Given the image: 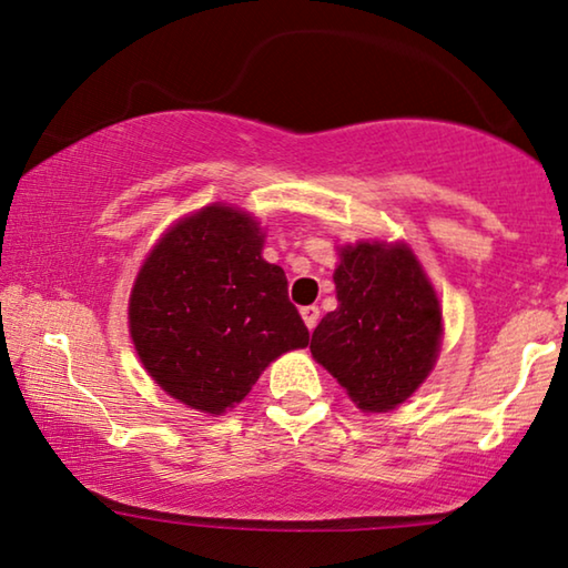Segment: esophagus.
Segmentation results:
<instances>
[{"label": "esophagus", "mask_w": 568, "mask_h": 568, "mask_svg": "<svg viewBox=\"0 0 568 568\" xmlns=\"http://www.w3.org/2000/svg\"><path fill=\"white\" fill-rule=\"evenodd\" d=\"M301 316L305 321V326H308V331H313L318 326V318H321L318 305H305V308H301Z\"/></svg>", "instance_id": "1"}]
</instances>
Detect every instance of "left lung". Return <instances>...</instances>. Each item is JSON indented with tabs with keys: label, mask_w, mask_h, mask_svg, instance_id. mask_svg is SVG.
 Returning <instances> with one entry per match:
<instances>
[{
	"label": "left lung",
	"mask_w": 568,
	"mask_h": 568,
	"mask_svg": "<svg viewBox=\"0 0 568 568\" xmlns=\"http://www.w3.org/2000/svg\"><path fill=\"white\" fill-rule=\"evenodd\" d=\"M338 257V308L313 331L311 354L358 409H394L437 362L443 308L404 242H356Z\"/></svg>",
	"instance_id": "obj_1"
}]
</instances>
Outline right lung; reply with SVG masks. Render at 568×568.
<instances>
[{
	"mask_svg": "<svg viewBox=\"0 0 568 568\" xmlns=\"http://www.w3.org/2000/svg\"><path fill=\"white\" fill-rule=\"evenodd\" d=\"M263 242L255 217L212 204L179 220L139 270L133 346L151 379L186 407L227 412L270 362L308 346L283 267L263 260Z\"/></svg>",
	"mask_w": 568,
	"mask_h": 568,
	"instance_id": "add662e5",
	"label": "right lung"
}]
</instances>
